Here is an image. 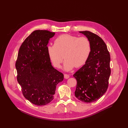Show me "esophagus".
Wrapping results in <instances>:
<instances>
[{
    "mask_svg": "<svg viewBox=\"0 0 128 128\" xmlns=\"http://www.w3.org/2000/svg\"><path fill=\"white\" fill-rule=\"evenodd\" d=\"M64 78L66 79H68L69 78V75L68 74H64Z\"/></svg>",
    "mask_w": 128,
    "mask_h": 128,
    "instance_id": "34e87169",
    "label": "esophagus"
}]
</instances>
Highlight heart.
<instances>
[{"label":"heart","instance_id":"obj_1","mask_svg":"<svg viewBox=\"0 0 128 128\" xmlns=\"http://www.w3.org/2000/svg\"><path fill=\"white\" fill-rule=\"evenodd\" d=\"M47 50L54 66L60 68L64 56V68L66 71H69L86 62L91 54L92 46L86 37L62 34L55 40L54 44L48 46Z\"/></svg>","mask_w":128,"mask_h":128}]
</instances>
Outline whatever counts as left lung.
<instances>
[{"mask_svg": "<svg viewBox=\"0 0 128 128\" xmlns=\"http://www.w3.org/2000/svg\"><path fill=\"white\" fill-rule=\"evenodd\" d=\"M90 40L92 50L88 60L73 76L77 80L76 97L86 103L94 102L105 94L110 75V53L104 40L88 31L80 32Z\"/></svg>", "mask_w": 128, "mask_h": 128, "instance_id": "8db88e82", "label": "left lung"}]
</instances>
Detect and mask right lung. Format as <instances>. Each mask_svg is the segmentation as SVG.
<instances>
[{"label":"right lung","instance_id":"right-lung-1","mask_svg":"<svg viewBox=\"0 0 128 128\" xmlns=\"http://www.w3.org/2000/svg\"><path fill=\"white\" fill-rule=\"evenodd\" d=\"M55 32L37 30L27 37L19 49L15 67L17 80L24 96L37 106H44L54 99L57 84L64 74L52 66L48 44Z\"/></svg>","mask_w":128,"mask_h":128}]
</instances>
